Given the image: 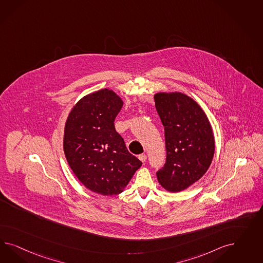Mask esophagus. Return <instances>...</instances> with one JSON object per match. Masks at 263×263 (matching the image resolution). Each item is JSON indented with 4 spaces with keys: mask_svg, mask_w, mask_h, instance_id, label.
Masks as SVG:
<instances>
[{
    "mask_svg": "<svg viewBox=\"0 0 263 263\" xmlns=\"http://www.w3.org/2000/svg\"><path fill=\"white\" fill-rule=\"evenodd\" d=\"M139 159L141 160L143 163L146 161V155L145 154H140L139 155Z\"/></svg>",
    "mask_w": 263,
    "mask_h": 263,
    "instance_id": "1",
    "label": "esophagus"
}]
</instances>
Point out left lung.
<instances>
[{
	"label": "left lung",
	"mask_w": 263,
	"mask_h": 263,
	"mask_svg": "<svg viewBox=\"0 0 263 263\" xmlns=\"http://www.w3.org/2000/svg\"><path fill=\"white\" fill-rule=\"evenodd\" d=\"M155 108L165 127L167 158L156 173L168 192H180L206 173L215 152L214 136L205 112L181 92H159Z\"/></svg>",
	"instance_id": "8db88e82"
}]
</instances>
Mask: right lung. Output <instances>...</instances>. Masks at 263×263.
<instances>
[{
    "label": "right lung",
    "instance_id": "add662e5",
    "mask_svg": "<svg viewBox=\"0 0 263 263\" xmlns=\"http://www.w3.org/2000/svg\"><path fill=\"white\" fill-rule=\"evenodd\" d=\"M122 105L112 90L100 89L83 97L65 122L64 151L69 166L88 189L104 196L123 191L142 166L115 128Z\"/></svg>",
    "mask_w": 263,
    "mask_h": 263
}]
</instances>
